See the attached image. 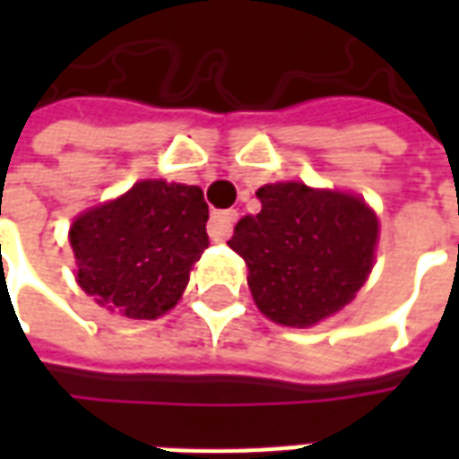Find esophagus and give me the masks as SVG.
<instances>
[{"mask_svg":"<svg viewBox=\"0 0 459 459\" xmlns=\"http://www.w3.org/2000/svg\"><path fill=\"white\" fill-rule=\"evenodd\" d=\"M236 219H238V213H236L233 209L213 211L209 219L211 240H216V243H221V240H229L230 233H233V223H236Z\"/></svg>","mask_w":459,"mask_h":459,"instance_id":"34e87169","label":"esophagus"}]
</instances>
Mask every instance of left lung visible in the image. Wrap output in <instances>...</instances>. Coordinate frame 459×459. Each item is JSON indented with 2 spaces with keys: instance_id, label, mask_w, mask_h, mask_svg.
<instances>
[{
  "instance_id": "8db88e82",
  "label": "left lung",
  "mask_w": 459,
  "mask_h": 459,
  "mask_svg": "<svg viewBox=\"0 0 459 459\" xmlns=\"http://www.w3.org/2000/svg\"><path fill=\"white\" fill-rule=\"evenodd\" d=\"M260 213L236 223L229 246L248 265L258 309L285 327H312L349 305L374 268L378 219L364 199L302 181L255 191Z\"/></svg>"
}]
</instances>
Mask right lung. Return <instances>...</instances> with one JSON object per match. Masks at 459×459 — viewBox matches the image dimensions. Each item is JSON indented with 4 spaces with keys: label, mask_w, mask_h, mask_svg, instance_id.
Segmentation results:
<instances>
[{
    "label": "right lung",
    "mask_w": 459,
    "mask_h": 459,
    "mask_svg": "<svg viewBox=\"0 0 459 459\" xmlns=\"http://www.w3.org/2000/svg\"><path fill=\"white\" fill-rule=\"evenodd\" d=\"M209 206L199 186L137 181L120 199L85 211L71 226L75 280L85 295L130 319L167 315L209 248Z\"/></svg>",
    "instance_id": "1"
}]
</instances>
